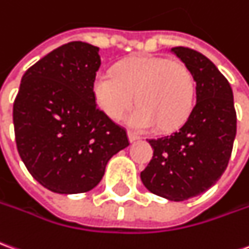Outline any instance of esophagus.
<instances>
[{
    "label": "esophagus",
    "mask_w": 249,
    "mask_h": 249,
    "mask_svg": "<svg viewBox=\"0 0 249 249\" xmlns=\"http://www.w3.org/2000/svg\"><path fill=\"white\" fill-rule=\"evenodd\" d=\"M128 137H129L130 142H136V140L140 139V136L137 133H135V132H128Z\"/></svg>",
    "instance_id": "34e87169"
}]
</instances>
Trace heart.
<instances>
[{"label":"heart","instance_id":"1","mask_svg":"<svg viewBox=\"0 0 249 249\" xmlns=\"http://www.w3.org/2000/svg\"><path fill=\"white\" fill-rule=\"evenodd\" d=\"M97 105L119 121L135 104L126 123L136 129H177L189 119L196 98V81L189 66L161 56H140L121 62L112 72L93 81Z\"/></svg>","mask_w":249,"mask_h":249}]
</instances>
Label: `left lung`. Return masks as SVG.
<instances>
[{
    "label": "left lung",
    "mask_w": 249,
    "mask_h": 249,
    "mask_svg": "<svg viewBox=\"0 0 249 249\" xmlns=\"http://www.w3.org/2000/svg\"><path fill=\"white\" fill-rule=\"evenodd\" d=\"M171 51L193 72L197 102L178 130L148 139L154 156L140 178L156 196L185 201L210 189L227 170L237 117L232 88L214 64L187 47Z\"/></svg>",
    "instance_id": "1"
}]
</instances>
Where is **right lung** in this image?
<instances>
[{
    "instance_id": "right-lung-1",
    "label": "right lung",
    "mask_w": 249,
    "mask_h": 249,
    "mask_svg": "<svg viewBox=\"0 0 249 249\" xmlns=\"http://www.w3.org/2000/svg\"><path fill=\"white\" fill-rule=\"evenodd\" d=\"M98 47L71 41L22 75L13 104L17 151L40 185L59 194L100 183L109 159L129 145L126 129L95 105Z\"/></svg>"
}]
</instances>
